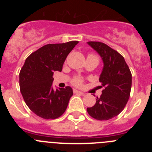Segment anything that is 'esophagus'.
<instances>
[{
  "mask_svg": "<svg viewBox=\"0 0 152 152\" xmlns=\"http://www.w3.org/2000/svg\"><path fill=\"white\" fill-rule=\"evenodd\" d=\"M74 93H75V94H81V95H84V93L81 92V91H78V90H76V89L74 90Z\"/></svg>",
  "mask_w": 152,
  "mask_h": 152,
  "instance_id": "obj_1",
  "label": "esophagus"
}]
</instances>
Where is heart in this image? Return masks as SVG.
Listing matches in <instances>:
<instances>
[{
  "label": "heart",
  "mask_w": 152,
  "mask_h": 152,
  "mask_svg": "<svg viewBox=\"0 0 152 152\" xmlns=\"http://www.w3.org/2000/svg\"><path fill=\"white\" fill-rule=\"evenodd\" d=\"M81 82H82V79L79 77H76L73 80L74 84H75V85H77V86L80 85V84H81Z\"/></svg>",
  "instance_id": "obj_1"
}]
</instances>
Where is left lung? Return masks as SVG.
I'll return each mask as SVG.
<instances>
[{
    "instance_id": "left-lung-1",
    "label": "left lung",
    "mask_w": 152,
    "mask_h": 152,
    "mask_svg": "<svg viewBox=\"0 0 152 152\" xmlns=\"http://www.w3.org/2000/svg\"><path fill=\"white\" fill-rule=\"evenodd\" d=\"M87 43L100 56L103 67L99 80L104 87L96 103L87 108L91 116L108 120L119 115L126 107L132 87V74L124 58L119 52L100 42Z\"/></svg>"
}]
</instances>
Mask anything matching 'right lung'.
Here are the masks:
<instances>
[{
    "label": "right lung",
    "mask_w": 152,
    "mask_h": 152,
    "mask_svg": "<svg viewBox=\"0 0 152 152\" xmlns=\"http://www.w3.org/2000/svg\"><path fill=\"white\" fill-rule=\"evenodd\" d=\"M77 41L48 44L30 55L20 72V88L27 107L45 119L61 116L73 95L71 87L53 89L52 75L61 72L67 56Z\"/></svg>",
    "instance_id": "1"
}]
</instances>
